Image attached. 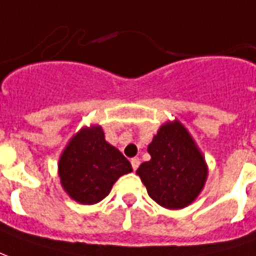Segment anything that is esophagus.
<instances>
[{"instance_id":"34e87169","label":"esophagus","mask_w":256,"mask_h":256,"mask_svg":"<svg viewBox=\"0 0 256 256\" xmlns=\"http://www.w3.org/2000/svg\"><path fill=\"white\" fill-rule=\"evenodd\" d=\"M131 164H132V168H134V170H136V168L139 167V164H140V160H139V158H131Z\"/></svg>"}]
</instances>
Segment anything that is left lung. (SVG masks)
Masks as SVG:
<instances>
[{
	"instance_id": "1",
	"label": "left lung",
	"mask_w": 256,
	"mask_h": 256,
	"mask_svg": "<svg viewBox=\"0 0 256 256\" xmlns=\"http://www.w3.org/2000/svg\"><path fill=\"white\" fill-rule=\"evenodd\" d=\"M150 160L136 170L148 194L167 209L191 205L205 186L208 166L202 152L178 120L158 128L148 146Z\"/></svg>"
}]
</instances>
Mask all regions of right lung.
<instances>
[{
    "instance_id": "obj_1",
    "label": "right lung",
    "mask_w": 256,
    "mask_h": 256,
    "mask_svg": "<svg viewBox=\"0 0 256 256\" xmlns=\"http://www.w3.org/2000/svg\"><path fill=\"white\" fill-rule=\"evenodd\" d=\"M131 172V163L106 140L100 125L84 126L74 135L58 162L64 191L84 205L104 199L114 182Z\"/></svg>"
}]
</instances>
